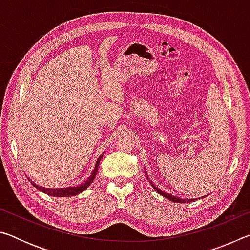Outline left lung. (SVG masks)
<instances>
[{
    "mask_svg": "<svg viewBox=\"0 0 250 250\" xmlns=\"http://www.w3.org/2000/svg\"><path fill=\"white\" fill-rule=\"evenodd\" d=\"M146 179L149 180V182L151 183V185H152V188H153L156 192H158L160 195H162V196H164V197H167V200H170L171 202H175V203H188V202H193V201H196V198H188V200H184V198H181V197H177V196H174V195H172V194H168V193H167V192H163V191H161L160 188H156V186L152 183V182L150 181V179L149 177H147V175H146ZM205 196H207V195H205ZM205 196H203V197H200V198H204Z\"/></svg>",
    "mask_w": 250,
    "mask_h": 250,
    "instance_id": "1",
    "label": "left lung"
}]
</instances>
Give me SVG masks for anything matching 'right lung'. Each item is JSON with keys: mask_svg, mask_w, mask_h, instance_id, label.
Here are the masks:
<instances>
[{"mask_svg": "<svg viewBox=\"0 0 250 250\" xmlns=\"http://www.w3.org/2000/svg\"><path fill=\"white\" fill-rule=\"evenodd\" d=\"M104 153L99 156L98 160H97L94 171H92V173L89 175V177H88V179H87L86 181H84L83 184H80V185H78V186H74V188H42V186H40V185L35 184L33 181H31L29 179H28V181L31 182V183L33 184V186H35L36 189H39V191L43 192V193H45V194H47V195H49V196L68 197V196L78 195L79 193L83 192L84 189L89 188V185L92 183V182H94L95 177H96V175H97V172H98V167H99L100 160H101V158H103Z\"/></svg>", "mask_w": 250, "mask_h": 250, "instance_id": "1", "label": "right lung"}]
</instances>
